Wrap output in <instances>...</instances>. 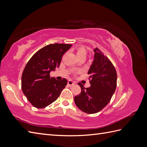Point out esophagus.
Instances as JSON below:
<instances>
[{"label":"esophagus","mask_w":147,"mask_h":147,"mask_svg":"<svg viewBox=\"0 0 147 147\" xmlns=\"http://www.w3.org/2000/svg\"><path fill=\"white\" fill-rule=\"evenodd\" d=\"M74 84H75V83H74L73 81H72V80H69L68 82H67V85L70 87L73 86V85H74Z\"/></svg>","instance_id":"34e87169"}]
</instances>
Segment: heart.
Wrapping results in <instances>:
<instances>
[{"label":"heart","instance_id":"obj_1","mask_svg":"<svg viewBox=\"0 0 147 147\" xmlns=\"http://www.w3.org/2000/svg\"><path fill=\"white\" fill-rule=\"evenodd\" d=\"M76 54L77 55V57H78L79 59H80L82 58H86L87 56V51L85 50V48L80 47L77 48L76 49Z\"/></svg>","mask_w":147,"mask_h":147}]
</instances>
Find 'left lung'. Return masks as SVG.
Listing matches in <instances>:
<instances>
[{"label":"left lung","instance_id":"left-lung-1","mask_svg":"<svg viewBox=\"0 0 147 147\" xmlns=\"http://www.w3.org/2000/svg\"><path fill=\"white\" fill-rule=\"evenodd\" d=\"M94 60L88 71L89 87H81L80 94L74 98L76 105L84 113L94 114L105 107L115 92L117 74L113 63L98 48L94 49Z\"/></svg>","mask_w":147,"mask_h":147}]
</instances>
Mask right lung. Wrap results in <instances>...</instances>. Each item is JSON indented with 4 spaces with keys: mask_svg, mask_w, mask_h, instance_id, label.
<instances>
[{
    "mask_svg": "<svg viewBox=\"0 0 147 147\" xmlns=\"http://www.w3.org/2000/svg\"><path fill=\"white\" fill-rule=\"evenodd\" d=\"M71 44H49L33 55L26 64L22 75V89L34 107L45 108L60 95L67 80H57L50 77V73L59 67L62 56Z\"/></svg>",
    "mask_w": 147,
    "mask_h": 147,
    "instance_id": "add662e5",
    "label": "right lung"
}]
</instances>
